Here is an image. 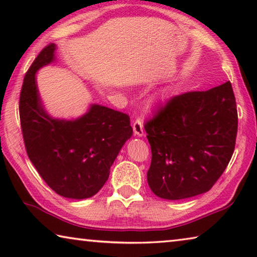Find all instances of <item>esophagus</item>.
Instances as JSON below:
<instances>
[{
	"label": "esophagus",
	"mask_w": 257,
	"mask_h": 257,
	"mask_svg": "<svg viewBox=\"0 0 257 257\" xmlns=\"http://www.w3.org/2000/svg\"><path fill=\"white\" fill-rule=\"evenodd\" d=\"M133 129H134V134L136 135V136L138 137L144 136V125H143V122L139 119H137L133 123Z\"/></svg>",
	"instance_id": "1"
}]
</instances>
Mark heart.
<instances>
[{"mask_svg": "<svg viewBox=\"0 0 257 257\" xmlns=\"http://www.w3.org/2000/svg\"><path fill=\"white\" fill-rule=\"evenodd\" d=\"M169 94H170V89H169V88H164V89L159 90L158 93H155L153 96L150 98L149 105L150 106H154L158 103L164 101V99L169 96Z\"/></svg>", "mask_w": 257, "mask_h": 257, "instance_id": "b5f03b06", "label": "heart"}]
</instances>
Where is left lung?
<instances>
[{"instance_id":"1","label":"left lung","mask_w":257,"mask_h":257,"mask_svg":"<svg viewBox=\"0 0 257 257\" xmlns=\"http://www.w3.org/2000/svg\"><path fill=\"white\" fill-rule=\"evenodd\" d=\"M237 127L230 81L171 98L145 124L152 150L147 172L152 191L178 201L210 190L231 159Z\"/></svg>"}]
</instances>
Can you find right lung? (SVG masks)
I'll use <instances>...</instances> for the list:
<instances>
[{"label":"right lung","mask_w":257,"mask_h":257,"mask_svg":"<svg viewBox=\"0 0 257 257\" xmlns=\"http://www.w3.org/2000/svg\"><path fill=\"white\" fill-rule=\"evenodd\" d=\"M56 61V45L43 50L26 73L20 94L21 129L29 160L60 196L85 199L105 184L110 168L133 136L127 114L90 104L78 118L52 116L37 87L36 73Z\"/></svg>","instance_id":"obj_1"}]
</instances>
